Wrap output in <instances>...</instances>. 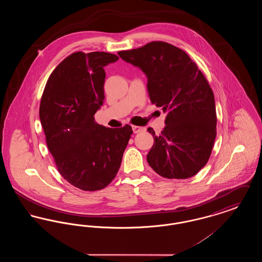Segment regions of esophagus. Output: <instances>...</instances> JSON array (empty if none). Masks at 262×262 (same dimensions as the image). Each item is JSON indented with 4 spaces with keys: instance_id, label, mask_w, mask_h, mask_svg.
I'll list each match as a JSON object with an SVG mask.
<instances>
[{
    "instance_id": "34e87169",
    "label": "esophagus",
    "mask_w": 262,
    "mask_h": 262,
    "mask_svg": "<svg viewBox=\"0 0 262 262\" xmlns=\"http://www.w3.org/2000/svg\"><path fill=\"white\" fill-rule=\"evenodd\" d=\"M132 128H133V132H134L135 134H138V133H141V132H145V130H146L145 127H143V126H137V125H133Z\"/></svg>"
}]
</instances>
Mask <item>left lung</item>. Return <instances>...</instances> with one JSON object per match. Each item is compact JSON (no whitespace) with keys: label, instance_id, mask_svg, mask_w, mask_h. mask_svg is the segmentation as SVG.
I'll return each instance as SVG.
<instances>
[{"label":"left lung","instance_id":"8db88e82","mask_svg":"<svg viewBox=\"0 0 262 262\" xmlns=\"http://www.w3.org/2000/svg\"><path fill=\"white\" fill-rule=\"evenodd\" d=\"M118 55L146 75L151 102L166 113L160 136L147 128L154 138L150 167L168 179L198 174L210 157L217 124L214 94L204 75L184 51L166 42Z\"/></svg>","mask_w":262,"mask_h":262}]
</instances>
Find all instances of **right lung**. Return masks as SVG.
<instances>
[{
  "label": "right lung",
  "instance_id": "obj_1",
  "mask_svg": "<svg viewBox=\"0 0 262 262\" xmlns=\"http://www.w3.org/2000/svg\"><path fill=\"white\" fill-rule=\"evenodd\" d=\"M118 60L105 52L74 53L51 74L41 98L39 117L49 151L63 179L82 190L112 182L133 134L130 125L95 123L105 99L104 67Z\"/></svg>",
  "mask_w": 262,
  "mask_h": 262
}]
</instances>
